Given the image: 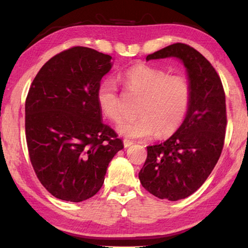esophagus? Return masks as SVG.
Segmentation results:
<instances>
[{
  "instance_id": "1",
  "label": "esophagus",
  "mask_w": 248,
  "mask_h": 248,
  "mask_svg": "<svg viewBox=\"0 0 248 248\" xmlns=\"http://www.w3.org/2000/svg\"><path fill=\"white\" fill-rule=\"evenodd\" d=\"M133 144V142L131 141V140H128V139H124V148H128V146H130V145H132Z\"/></svg>"
}]
</instances>
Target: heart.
<instances>
[{
  "instance_id": "1",
  "label": "heart",
  "mask_w": 248,
  "mask_h": 248,
  "mask_svg": "<svg viewBox=\"0 0 248 248\" xmlns=\"http://www.w3.org/2000/svg\"><path fill=\"white\" fill-rule=\"evenodd\" d=\"M121 82L133 95L141 96L138 107L139 117L124 120L117 127L127 138H149L157 133L167 137L182 127L189 111L192 89L184 75H170L169 72L139 64L121 75ZM96 102L107 119L118 123L121 119V103L116 84L110 79L99 83L96 90Z\"/></svg>"
}]
</instances>
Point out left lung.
Instances as JSON below:
<instances>
[{"mask_svg": "<svg viewBox=\"0 0 248 248\" xmlns=\"http://www.w3.org/2000/svg\"><path fill=\"white\" fill-rule=\"evenodd\" d=\"M176 57L184 62L191 84L188 115L169 140L148 146L139 178L159 199L187 198L202 186L219 161L228 124L225 93L216 69L199 51L186 44H173L146 60Z\"/></svg>", "mask_w": 248, "mask_h": 248, "instance_id": "8db88e82", "label": "left lung"}]
</instances>
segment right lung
Segmentation results:
<instances>
[{
	"instance_id": "obj_1",
	"label": "right lung",
	"mask_w": 248,
	"mask_h": 248,
	"mask_svg": "<svg viewBox=\"0 0 248 248\" xmlns=\"http://www.w3.org/2000/svg\"><path fill=\"white\" fill-rule=\"evenodd\" d=\"M111 57L72 47L37 73L25 103V132L33 170L58 199L81 202L102 188L109 162L123 141L102 121L96 102Z\"/></svg>"
}]
</instances>
